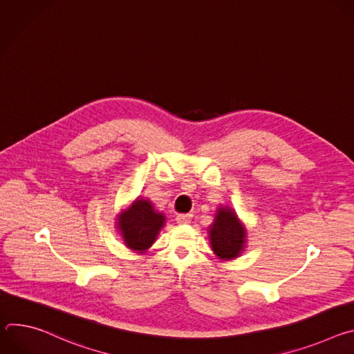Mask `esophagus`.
Here are the masks:
<instances>
[{
	"instance_id": "esophagus-1",
	"label": "esophagus",
	"mask_w": 354,
	"mask_h": 354,
	"mask_svg": "<svg viewBox=\"0 0 354 354\" xmlns=\"http://www.w3.org/2000/svg\"><path fill=\"white\" fill-rule=\"evenodd\" d=\"M192 218V214H178L176 216V223L178 224H187Z\"/></svg>"
}]
</instances>
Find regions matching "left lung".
<instances>
[{
	"instance_id": "1",
	"label": "left lung",
	"mask_w": 354,
	"mask_h": 354,
	"mask_svg": "<svg viewBox=\"0 0 354 354\" xmlns=\"http://www.w3.org/2000/svg\"><path fill=\"white\" fill-rule=\"evenodd\" d=\"M212 250L221 262L239 258L248 243V230L235 209L220 205L214 221L207 228Z\"/></svg>"
}]
</instances>
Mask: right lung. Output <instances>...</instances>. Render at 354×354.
<instances>
[{
    "instance_id": "obj_1",
    "label": "right lung",
    "mask_w": 354,
    "mask_h": 354,
    "mask_svg": "<svg viewBox=\"0 0 354 354\" xmlns=\"http://www.w3.org/2000/svg\"><path fill=\"white\" fill-rule=\"evenodd\" d=\"M165 216L154 207L148 198L137 197L133 203L116 217V230L130 250L144 255L165 227Z\"/></svg>"
}]
</instances>
